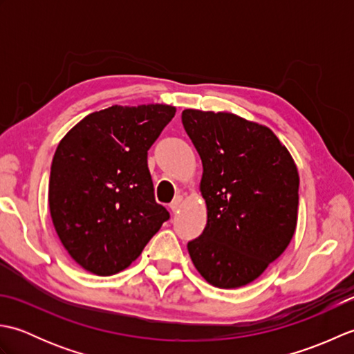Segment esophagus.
<instances>
[{"label": "esophagus", "mask_w": 354, "mask_h": 354, "mask_svg": "<svg viewBox=\"0 0 354 354\" xmlns=\"http://www.w3.org/2000/svg\"><path fill=\"white\" fill-rule=\"evenodd\" d=\"M181 207H183V198H176V199L173 201L171 204H170V209H171V213H173V214L179 213V209H181Z\"/></svg>", "instance_id": "1"}]
</instances>
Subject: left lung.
<instances>
[{"instance_id": "1", "label": "left lung", "mask_w": 354, "mask_h": 354, "mask_svg": "<svg viewBox=\"0 0 354 354\" xmlns=\"http://www.w3.org/2000/svg\"><path fill=\"white\" fill-rule=\"evenodd\" d=\"M202 161L204 232L189 242L194 268L221 289L259 278L297 228L298 169L269 127L231 112L183 111Z\"/></svg>"}]
</instances>
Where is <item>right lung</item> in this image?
Masks as SVG:
<instances>
[{
	"instance_id": "obj_1",
	"label": "right lung",
	"mask_w": 354,
	"mask_h": 354,
	"mask_svg": "<svg viewBox=\"0 0 354 354\" xmlns=\"http://www.w3.org/2000/svg\"><path fill=\"white\" fill-rule=\"evenodd\" d=\"M176 108L114 106L86 115L53 156L48 204L71 259L88 272L114 275L140 257L170 214L156 204L147 150Z\"/></svg>"
}]
</instances>
